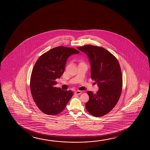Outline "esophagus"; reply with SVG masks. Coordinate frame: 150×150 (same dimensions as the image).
Here are the masks:
<instances>
[{"label":"esophagus","instance_id":"1","mask_svg":"<svg viewBox=\"0 0 150 150\" xmlns=\"http://www.w3.org/2000/svg\"><path fill=\"white\" fill-rule=\"evenodd\" d=\"M82 93L81 91H75V93L77 94V95H79Z\"/></svg>","mask_w":150,"mask_h":150}]
</instances>
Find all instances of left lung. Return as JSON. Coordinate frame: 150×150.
<instances>
[{
    "instance_id": "obj_1",
    "label": "left lung",
    "mask_w": 150,
    "mask_h": 150,
    "mask_svg": "<svg viewBox=\"0 0 150 150\" xmlns=\"http://www.w3.org/2000/svg\"><path fill=\"white\" fill-rule=\"evenodd\" d=\"M77 49L85 53L91 62V78L99 89L96 93L88 91L86 109L89 113L99 117L113 109L120 98L122 89V76L118 59L110 52L90 44Z\"/></svg>"
}]
</instances>
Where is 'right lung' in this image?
<instances>
[{
    "instance_id": "right-lung-1",
    "label": "right lung",
    "mask_w": 150,
    "mask_h": 150,
    "mask_svg": "<svg viewBox=\"0 0 150 150\" xmlns=\"http://www.w3.org/2000/svg\"><path fill=\"white\" fill-rule=\"evenodd\" d=\"M79 52L74 48L57 47L44 53L38 59L30 78V91L37 107L47 115L61 112L73 96L71 91L55 87V79L64 73L67 59Z\"/></svg>"
}]
</instances>
